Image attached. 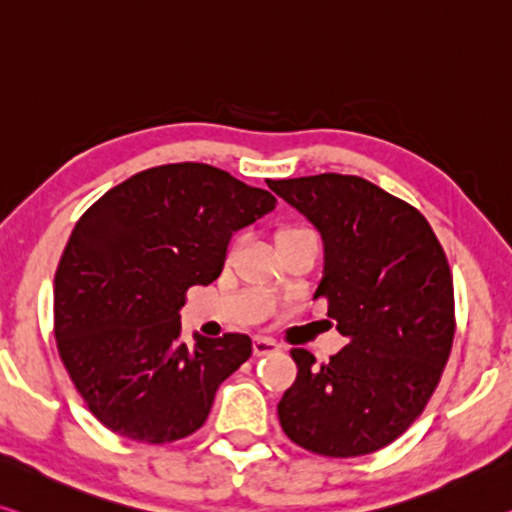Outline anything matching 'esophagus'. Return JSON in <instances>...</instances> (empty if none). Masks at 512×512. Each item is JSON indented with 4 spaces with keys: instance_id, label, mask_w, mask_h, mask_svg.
Returning <instances> with one entry per match:
<instances>
[{
    "instance_id": "obj_1",
    "label": "esophagus",
    "mask_w": 512,
    "mask_h": 512,
    "mask_svg": "<svg viewBox=\"0 0 512 512\" xmlns=\"http://www.w3.org/2000/svg\"><path fill=\"white\" fill-rule=\"evenodd\" d=\"M281 345L277 341H272V338H265V336H256L254 338V355L256 357H265V355H272V352H277Z\"/></svg>"
}]
</instances>
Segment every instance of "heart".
Listing matches in <instances>:
<instances>
[{
  "label": "heart",
  "instance_id": "heart-1",
  "mask_svg": "<svg viewBox=\"0 0 512 512\" xmlns=\"http://www.w3.org/2000/svg\"><path fill=\"white\" fill-rule=\"evenodd\" d=\"M304 233H311V231L309 229H302V226H283V229H279L277 235H274V240L283 242V240L297 238V235H304Z\"/></svg>",
  "mask_w": 512,
  "mask_h": 512
}]
</instances>
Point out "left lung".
I'll list each match as a JSON object with an SVG mask.
<instances>
[{"mask_svg":"<svg viewBox=\"0 0 512 512\" xmlns=\"http://www.w3.org/2000/svg\"><path fill=\"white\" fill-rule=\"evenodd\" d=\"M325 247L327 316L348 345L327 364L293 348L297 377L277 412L286 435L327 458L391 444L428 405L451 355L453 277L428 219L359 176L270 180Z\"/></svg>","mask_w":512,"mask_h":512,"instance_id":"8db88e82","label":"left lung"}]
</instances>
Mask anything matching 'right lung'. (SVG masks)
<instances>
[{"label": "right lung", "instance_id": "add662e5", "mask_svg": "<svg viewBox=\"0 0 512 512\" xmlns=\"http://www.w3.org/2000/svg\"><path fill=\"white\" fill-rule=\"evenodd\" d=\"M277 206L201 162L139 171L102 194L54 274L59 357L91 414L116 435L169 444L206 423L215 393L251 357L247 334L180 338L192 286L222 274L235 231Z\"/></svg>", "mask_w": 512, "mask_h": 512}]
</instances>
